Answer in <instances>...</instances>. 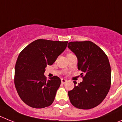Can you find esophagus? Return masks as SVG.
<instances>
[{"label": "esophagus", "instance_id": "esophagus-1", "mask_svg": "<svg viewBox=\"0 0 122 122\" xmlns=\"http://www.w3.org/2000/svg\"><path fill=\"white\" fill-rule=\"evenodd\" d=\"M61 83L62 84H64L66 81H67V80H66V79H61Z\"/></svg>", "mask_w": 122, "mask_h": 122}]
</instances>
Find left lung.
Instances as JSON below:
<instances>
[{
    "label": "left lung",
    "mask_w": 122,
    "mask_h": 122,
    "mask_svg": "<svg viewBox=\"0 0 122 122\" xmlns=\"http://www.w3.org/2000/svg\"><path fill=\"white\" fill-rule=\"evenodd\" d=\"M67 47L77 58V68L82 82L68 91L71 103L77 108L91 109L104 101L111 85V69L108 57L100 47L90 41H71Z\"/></svg>",
    "instance_id": "left-lung-1"
}]
</instances>
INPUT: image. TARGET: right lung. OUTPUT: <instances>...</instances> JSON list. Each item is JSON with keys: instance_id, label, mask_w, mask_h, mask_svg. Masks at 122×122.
Returning a JSON list of instances; mask_svg holds the SVG:
<instances>
[{"instance_id": "right-lung-1", "label": "right lung", "mask_w": 122, "mask_h": 122, "mask_svg": "<svg viewBox=\"0 0 122 122\" xmlns=\"http://www.w3.org/2000/svg\"><path fill=\"white\" fill-rule=\"evenodd\" d=\"M67 41L39 39L19 54L15 67L14 83L18 96L30 107H48L55 100L61 84L59 77L46 79L44 75L48 65H52L64 51Z\"/></svg>"}]
</instances>
